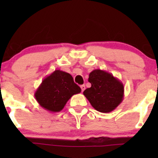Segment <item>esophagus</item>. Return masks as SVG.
<instances>
[{
  "label": "esophagus",
  "instance_id": "1",
  "mask_svg": "<svg viewBox=\"0 0 158 158\" xmlns=\"http://www.w3.org/2000/svg\"><path fill=\"white\" fill-rule=\"evenodd\" d=\"M80 88H81V91H84V90H85V85H81L80 86Z\"/></svg>",
  "mask_w": 158,
  "mask_h": 158
}]
</instances>
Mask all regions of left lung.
Instances as JSON below:
<instances>
[{"label": "left lung", "mask_w": 158, "mask_h": 158, "mask_svg": "<svg viewBox=\"0 0 158 158\" xmlns=\"http://www.w3.org/2000/svg\"><path fill=\"white\" fill-rule=\"evenodd\" d=\"M88 81L91 87L85 90L83 94L98 111L109 113L123 102L124 86L111 73L96 69L90 73Z\"/></svg>", "instance_id": "left-lung-1"}]
</instances>
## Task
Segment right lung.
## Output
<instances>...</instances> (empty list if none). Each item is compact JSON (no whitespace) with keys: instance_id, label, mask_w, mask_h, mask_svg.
<instances>
[{"instance_id":"right-lung-1","label":"right lung","mask_w":158,"mask_h":158,"mask_svg":"<svg viewBox=\"0 0 158 158\" xmlns=\"http://www.w3.org/2000/svg\"><path fill=\"white\" fill-rule=\"evenodd\" d=\"M80 92L70 73L56 70L43 79L34 96L41 108L55 113L61 111L69 99Z\"/></svg>"}]
</instances>
